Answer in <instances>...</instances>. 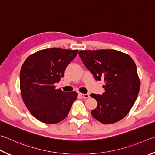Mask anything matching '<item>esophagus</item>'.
Wrapping results in <instances>:
<instances>
[{
  "mask_svg": "<svg viewBox=\"0 0 155 155\" xmlns=\"http://www.w3.org/2000/svg\"><path fill=\"white\" fill-rule=\"evenodd\" d=\"M82 97V98L84 99H87V98H89V97H90V95H89L88 94H83V93H80L79 94Z\"/></svg>",
  "mask_w": 155,
  "mask_h": 155,
  "instance_id": "1",
  "label": "esophagus"
}]
</instances>
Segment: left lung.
Masks as SVG:
<instances>
[{
	"label": "left lung",
	"instance_id": "1",
	"mask_svg": "<svg viewBox=\"0 0 155 155\" xmlns=\"http://www.w3.org/2000/svg\"><path fill=\"white\" fill-rule=\"evenodd\" d=\"M78 54L95 80H104L105 84L101 95L91 94L97 102L91 114L103 124L122 120L131 110L140 88L134 60L114 50H80Z\"/></svg>",
	"mask_w": 155,
	"mask_h": 155
}]
</instances>
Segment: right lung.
<instances>
[{
    "mask_svg": "<svg viewBox=\"0 0 155 155\" xmlns=\"http://www.w3.org/2000/svg\"><path fill=\"white\" fill-rule=\"evenodd\" d=\"M78 52V50L48 48L31 54L24 61L20 73L21 97L38 120L56 124L67 116L78 93L56 89L54 84L63 77Z\"/></svg>",
    "mask_w": 155,
    "mask_h": 155,
    "instance_id": "right-lung-1",
    "label": "right lung"
}]
</instances>
